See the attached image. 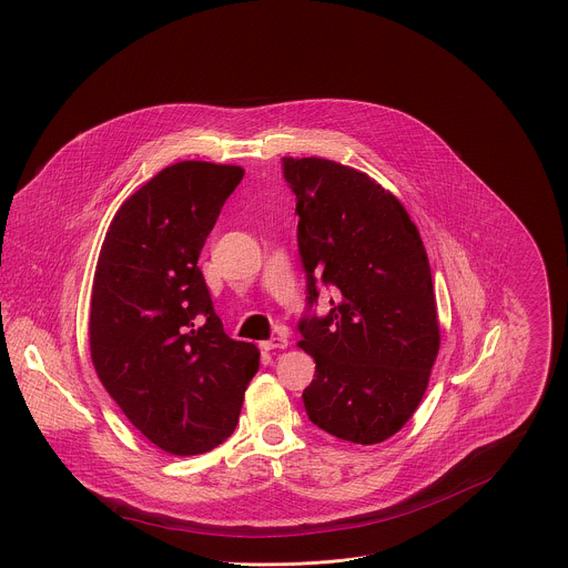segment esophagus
<instances>
[{"instance_id":"1","label":"esophagus","mask_w":568,"mask_h":568,"mask_svg":"<svg viewBox=\"0 0 568 568\" xmlns=\"http://www.w3.org/2000/svg\"><path fill=\"white\" fill-rule=\"evenodd\" d=\"M290 342L285 336H274V338H270V341L261 342V348H265V351H274V348H285Z\"/></svg>"}]
</instances>
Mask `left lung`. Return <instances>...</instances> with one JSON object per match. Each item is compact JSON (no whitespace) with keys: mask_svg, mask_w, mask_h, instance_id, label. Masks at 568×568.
Returning <instances> with one entry per match:
<instances>
[{"mask_svg":"<svg viewBox=\"0 0 568 568\" xmlns=\"http://www.w3.org/2000/svg\"><path fill=\"white\" fill-rule=\"evenodd\" d=\"M281 162L307 283L298 346L316 362L307 417L344 442L379 444L417 410L439 353L428 254L406 209L368 175L323 158ZM321 282L335 290L323 317Z\"/></svg>","mask_w":568,"mask_h":568,"instance_id":"left-lung-1","label":"left lung"}]
</instances>
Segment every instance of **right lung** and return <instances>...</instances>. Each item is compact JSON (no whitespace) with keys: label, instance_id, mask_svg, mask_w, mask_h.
Wrapping results in <instances>:
<instances>
[{"label":"right lung","instance_id":"1","mask_svg":"<svg viewBox=\"0 0 568 568\" xmlns=\"http://www.w3.org/2000/svg\"><path fill=\"white\" fill-rule=\"evenodd\" d=\"M241 166L178 162L135 191L105 234L92 290L94 368L126 419L178 456L236 426L258 348L232 341L197 265Z\"/></svg>","mask_w":568,"mask_h":568}]
</instances>
